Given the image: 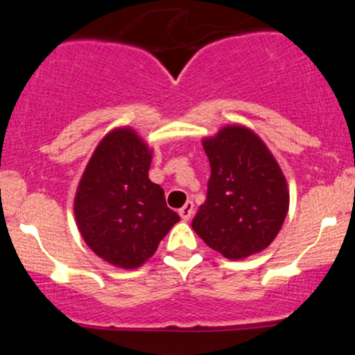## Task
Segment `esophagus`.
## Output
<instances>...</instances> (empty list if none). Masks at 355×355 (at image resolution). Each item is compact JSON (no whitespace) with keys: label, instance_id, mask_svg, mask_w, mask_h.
I'll use <instances>...</instances> for the list:
<instances>
[{"label":"esophagus","instance_id":"34e87169","mask_svg":"<svg viewBox=\"0 0 355 355\" xmlns=\"http://www.w3.org/2000/svg\"><path fill=\"white\" fill-rule=\"evenodd\" d=\"M178 214H180L182 220H190L191 215H193V202H187L185 205L178 210Z\"/></svg>","mask_w":355,"mask_h":355}]
</instances>
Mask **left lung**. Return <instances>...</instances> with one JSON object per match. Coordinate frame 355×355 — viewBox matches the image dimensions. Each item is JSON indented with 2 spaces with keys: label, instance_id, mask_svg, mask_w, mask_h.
<instances>
[{
  "label": "left lung",
  "instance_id": "8db88e82",
  "mask_svg": "<svg viewBox=\"0 0 355 355\" xmlns=\"http://www.w3.org/2000/svg\"><path fill=\"white\" fill-rule=\"evenodd\" d=\"M210 162L207 200L191 229L232 260L263 250L288 210L285 177L268 148L248 128L227 126L203 140Z\"/></svg>",
  "mask_w": 355,
  "mask_h": 355
}]
</instances>
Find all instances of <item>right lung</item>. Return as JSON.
<instances>
[{
  "label": "right lung",
  "mask_w": 355,
  "mask_h": 355,
  "mask_svg": "<svg viewBox=\"0 0 355 355\" xmlns=\"http://www.w3.org/2000/svg\"><path fill=\"white\" fill-rule=\"evenodd\" d=\"M150 162L152 153L140 137L118 128L96 146L76 191L81 237L116 267H140L180 220L166 207L164 189L150 182Z\"/></svg>",
  "instance_id": "add662e5"
}]
</instances>
